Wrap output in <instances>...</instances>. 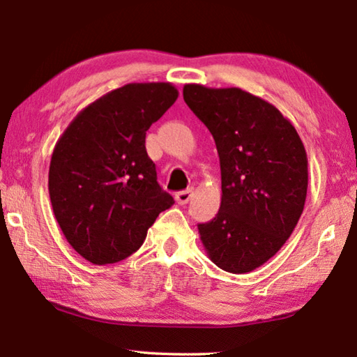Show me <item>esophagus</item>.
Masks as SVG:
<instances>
[{"label":"esophagus","mask_w":357,"mask_h":357,"mask_svg":"<svg viewBox=\"0 0 357 357\" xmlns=\"http://www.w3.org/2000/svg\"><path fill=\"white\" fill-rule=\"evenodd\" d=\"M192 195H193V190L192 189H185L183 192H178L176 195H174V198H176V202L179 204H187V203H189L190 198H192Z\"/></svg>","instance_id":"obj_1"}]
</instances>
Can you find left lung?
<instances>
[{"mask_svg":"<svg viewBox=\"0 0 357 357\" xmlns=\"http://www.w3.org/2000/svg\"><path fill=\"white\" fill-rule=\"evenodd\" d=\"M183 96L220 160V209L198 225L203 247L227 273H250L280 250L304 211V143L279 108L241 88L187 83Z\"/></svg>","mask_w":357,"mask_h":357,"instance_id":"left-lung-1","label":"left lung"}]
</instances>
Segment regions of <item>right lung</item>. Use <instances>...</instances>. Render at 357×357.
Masks as SVG:
<instances>
[{"label": "right lung", "mask_w": 357, "mask_h": 357, "mask_svg": "<svg viewBox=\"0 0 357 357\" xmlns=\"http://www.w3.org/2000/svg\"><path fill=\"white\" fill-rule=\"evenodd\" d=\"M178 96L168 82L128 83L84 107L58 138L48 170L53 214L89 263L132 255L174 204L157 183L144 138Z\"/></svg>", "instance_id": "right-lung-1"}]
</instances>
